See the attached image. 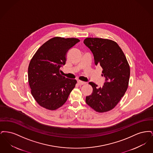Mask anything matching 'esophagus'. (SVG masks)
I'll use <instances>...</instances> for the list:
<instances>
[{"instance_id":"34e87169","label":"esophagus","mask_w":153,"mask_h":153,"mask_svg":"<svg viewBox=\"0 0 153 153\" xmlns=\"http://www.w3.org/2000/svg\"><path fill=\"white\" fill-rule=\"evenodd\" d=\"M77 82H78V84H79V85H85V84H87L85 82H84V81H79Z\"/></svg>"}]
</instances>
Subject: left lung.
Masks as SVG:
<instances>
[{
  "label": "left lung",
  "mask_w": 153,
  "mask_h": 153,
  "mask_svg": "<svg viewBox=\"0 0 153 153\" xmlns=\"http://www.w3.org/2000/svg\"><path fill=\"white\" fill-rule=\"evenodd\" d=\"M84 43L92 52L95 65L102 68V76L105 79L102 87L89 82L93 92L86 97L85 102L97 112H108L115 107L127 89L130 65L122 49L112 40L87 38Z\"/></svg>",
  "instance_id": "obj_1"
}]
</instances>
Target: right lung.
Listing matches in <instances>:
<instances>
[{"label":"right lung","mask_w":153,"mask_h":153,"mask_svg":"<svg viewBox=\"0 0 153 153\" xmlns=\"http://www.w3.org/2000/svg\"><path fill=\"white\" fill-rule=\"evenodd\" d=\"M80 42L75 38L56 36L44 43L30 60L28 81L31 94L44 108L56 110L66 102L77 83L59 72L65 64L67 52Z\"/></svg>","instance_id":"add662e5"}]
</instances>
